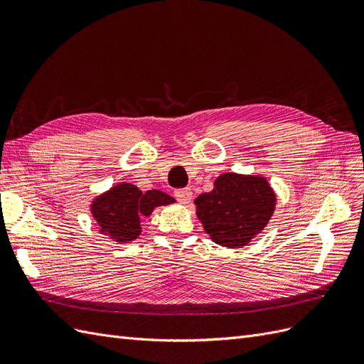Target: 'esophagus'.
Masks as SVG:
<instances>
[{
    "instance_id": "1",
    "label": "esophagus",
    "mask_w": 364,
    "mask_h": 364,
    "mask_svg": "<svg viewBox=\"0 0 364 364\" xmlns=\"http://www.w3.org/2000/svg\"><path fill=\"white\" fill-rule=\"evenodd\" d=\"M175 198H177L178 201L183 203V204L191 203L192 201V191L189 189V187H186V189L175 191Z\"/></svg>"
}]
</instances>
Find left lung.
<instances>
[{"instance_id":"left-lung-1","label":"left lung","mask_w":364,"mask_h":364,"mask_svg":"<svg viewBox=\"0 0 364 364\" xmlns=\"http://www.w3.org/2000/svg\"><path fill=\"white\" fill-rule=\"evenodd\" d=\"M196 216L218 245L239 248L260 232L275 208V193L263 177L222 173L212 192L196 198Z\"/></svg>"}]
</instances>
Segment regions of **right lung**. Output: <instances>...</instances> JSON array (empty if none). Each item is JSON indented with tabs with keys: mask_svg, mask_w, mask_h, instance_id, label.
Wrapping results in <instances>:
<instances>
[{
	"mask_svg": "<svg viewBox=\"0 0 364 364\" xmlns=\"http://www.w3.org/2000/svg\"><path fill=\"white\" fill-rule=\"evenodd\" d=\"M175 199L165 192L142 193L134 184H118L92 203V215L101 231L113 240L127 243L140 234V216H149L159 205L172 204Z\"/></svg>",
	"mask_w": 364,
	"mask_h": 364,
	"instance_id": "obj_1",
	"label": "right lung"
}]
</instances>
